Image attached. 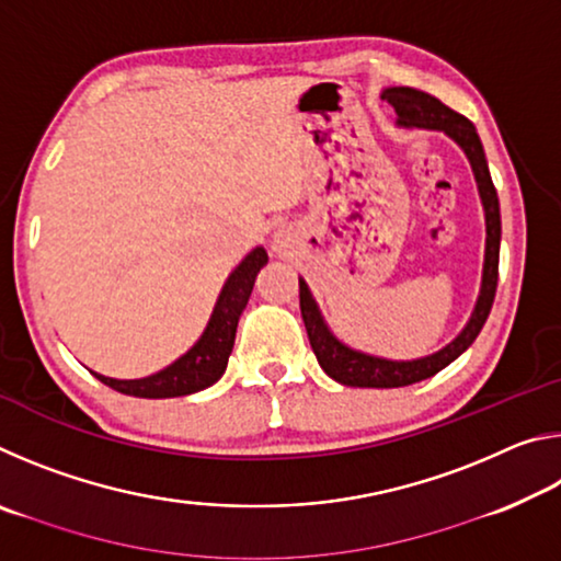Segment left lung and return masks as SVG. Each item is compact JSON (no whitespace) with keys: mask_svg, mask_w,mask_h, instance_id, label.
<instances>
[{"mask_svg":"<svg viewBox=\"0 0 561 561\" xmlns=\"http://www.w3.org/2000/svg\"><path fill=\"white\" fill-rule=\"evenodd\" d=\"M381 99L391 103L396 108V123L401 128H425V130H443L445 136L453 138L455 144L462 148V153L468 156L474 183H478L480 203L485 210V262H482V282L480 294L474 301V309L468 319V324L455 336L448 346L435 351L431 356L411 358V360H393L374 354H364L346 346L344 341L334 336V331L329 329L327 319L321 317L319 304L314 294L309 291V284L299 277V307L301 319L307 327L309 344L314 348L319 366L324 368V374L334 381L354 388H401L411 386L425 378L443 371L445 366L453 364L462 351L472 346V341L478 339L480 329L485 327L490 317L492 301H495L497 289V267H500V201L497 190L492 185L490 168L485 150H482L480 136L474 130L472 123L455 113L453 108L445 106L435 96L425 91H417L411 87H391L383 89Z\"/></svg>","mask_w":561,"mask_h":561,"instance_id":"8db88e82","label":"left lung"}]
</instances>
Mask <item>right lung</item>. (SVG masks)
Wrapping results in <instances>:
<instances>
[{"label": "right lung", "instance_id": "obj_1", "mask_svg": "<svg viewBox=\"0 0 561 561\" xmlns=\"http://www.w3.org/2000/svg\"><path fill=\"white\" fill-rule=\"evenodd\" d=\"M267 250L254 247L247 257L237 264L227 277L220 297L215 301L210 321L203 336L190 346L173 364L160 368L158 374L146 378H111L93 371L101 383L111 386L113 391L136 396V398H178L205 391L217 383L227 368V358L232 354L237 321L250 301V294L260 270L267 264Z\"/></svg>", "mask_w": 561, "mask_h": 561}]
</instances>
